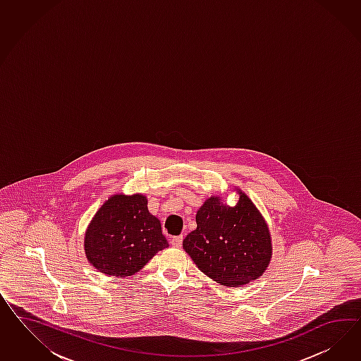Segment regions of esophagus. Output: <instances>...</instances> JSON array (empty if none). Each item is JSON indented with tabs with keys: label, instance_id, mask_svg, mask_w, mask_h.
I'll return each mask as SVG.
<instances>
[{
	"label": "esophagus",
	"instance_id": "1",
	"mask_svg": "<svg viewBox=\"0 0 361 361\" xmlns=\"http://www.w3.org/2000/svg\"><path fill=\"white\" fill-rule=\"evenodd\" d=\"M171 245H172L173 247L180 249V247L183 246V237H175V238H172V240H171Z\"/></svg>",
	"mask_w": 361,
	"mask_h": 361
}]
</instances>
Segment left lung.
Returning <instances> with one entry per match:
<instances>
[{"instance_id":"left-lung-1","label":"left lung","mask_w":361,"mask_h":361,"mask_svg":"<svg viewBox=\"0 0 361 361\" xmlns=\"http://www.w3.org/2000/svg\"><path fill=\"white\" fill-rule=\"evenodd\" d=\"M235 190L240 198L234 207L224 202L226 195L207 198L197 212V229L183 242L197 267L228 287L258 279L273 258L266 219L245 192Z\"/></svg>"}]
</instances>
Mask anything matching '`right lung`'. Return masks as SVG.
Returning a JSON list of instances; mask_svg holds the SVG:
<instances>
[{
  "label": "right lung",
  "instance_id": "obj_1",
  "mask_svg": "<svg viewBox=\"0 0 361 361\" xmlns=\"http://www.w3.org/2000/svg\"><path fill=\"white\" fill-rule=\"evenodd\" d=\"M142 193L109 197L90 221L85 254L98 271L124 278L140 271L156 252L169 246L161 224Z\"/></svg>",
  "mask_w": 361,
  "mask_h": 361
}]
</instances>
